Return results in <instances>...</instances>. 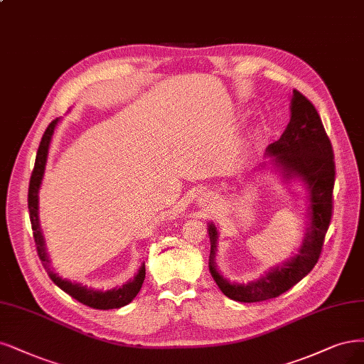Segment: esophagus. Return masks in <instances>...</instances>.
Returning <instances> with one entry per match:
<instances>
[{
  "label": "esophagus",
  "instance_id": "1",
  "mask_svg": "<svg viewBox=\"0 0 364 364\" xmlns=\"http://www.w3.org/2000/svg\"><path fill=\"white\" fill-rule=\"evenodd\" d=\"M209 200H212V198H209V196H205V198H203V202L206 203L205 206H208V203H212V202H209Z\"/></svg>",
  "mask_w": 364,
  "mask_h": 364
}]
</instances>
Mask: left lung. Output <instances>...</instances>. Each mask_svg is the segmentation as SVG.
Returning a JSON list of instances; mask_svg holds the SVG:
<instances>
[{
    "mask_svg": "<svg viewBox=\"0 0 364 364\" xmlns=\"http://www.w3.org/2000/svg\"><path fill=\"white\" fill-rule=\"evenodd\" d=\"M267 155L286 181H301L309 193V229L298 255L279 263L256 282L230 283L215 265L218 230L209 223V271L221 292L240 303H259L289 291L318 263L323 240L333 215V188L336 166L333 147L316 108L309 99L294 90L291 120L277 141L268 146Z\"/></svg>",
    "mask_w": 364,
    "mask_h": 364,
    "instance_id": "left-lung-1",
    "label": "left lung"
}]
</instances>
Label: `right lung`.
<instances>
[{
  "label": "right lung",
  "mask_w": 364,
  "mask_h": 364,
  "mask_svg": "<svg viewBox=\"0 0 364 364\" xmlns=\"http://www.w3.org/2000/svg\"><path fill=\"white\" fill-rule=\"evenodd\" d=\"M58 122H60V119H55L49 123L43 136H42L39 150H37V155H36V162H34V168L31 173L30 186H28V210H30V221H31V229H33L37 255H39V259L42 262L43 268L46 269L49 279H51L61 291L69 294L72 298L77 299V301L89 306L92 309H99V310L120 309L123 306L129 304L136 296V294L140 292L144 277H146L144 265L140 267L139 272L135 274V277L132 280L124 283L122 287H114V289H109V291H96V289H93V287L82 286L81 283H75V282H69L66 279H61L53 271L51 265H49L51 262H49V259H48L45 241H43V236L41 232V225H39V190L42 185L43 174H45L49 144H51L53 135H54V131L57 128Z\"/></svg>",
  "instance_id": "right-lung-1"
}]
</instances>
